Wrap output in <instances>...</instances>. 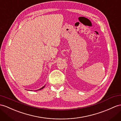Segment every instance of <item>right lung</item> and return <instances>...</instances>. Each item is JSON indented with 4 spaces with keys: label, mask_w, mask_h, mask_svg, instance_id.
<instances>
[{
    "label": "right lung",
    "mask_w": 121,
    "mask_h": 121,
    "mask_svg": "<svg viewBox=\"0 0 121 121\" xmlns=\"http://www.w3.org/2000/svg\"><path fill=\"white\" fill-rule=\"evenodd\" d=\"M44 87H45V85H44V86H43V87H41V88H40V89H38V90H37V91H39V90H41V89H43V88H44Z\"/></svg>",
    "instance_id": "obj_1"
}]
</instances>
